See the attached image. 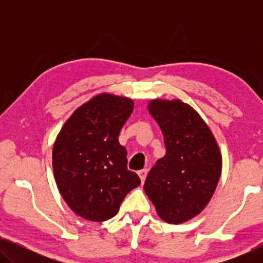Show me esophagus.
Returning <instances> with one entry per match:
<instances>
[{"label":"esophagus","instance_id":"obj_1","mask_svg":"<svg viewBox=\"0 0 263 263\" xmlns=\"http://www.w3.org/2000/svg\"><path fill=\"white\" fill-rule=\"evenodd\" d=\"M138 175H139L140 179H141V183H143V182H145L146 177H147V170H146V168H142V170H140L138 172Z\"/></svg>","mask_w":263,"mask_h":263}]
</instances>
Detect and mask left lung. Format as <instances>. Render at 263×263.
I'll use <instances>...</instances> for the list:
<instances>
[{"label": "left lung", "mask_w": 263, "mask_h": 263, "mask_svg": "<svg viewBox=\"0 0 263 263\" xmlns=\"http://www.w3.org/2000/svg\"><path fill=\"white\" fill-rule=\"evenodd\" d=\"M148 111L163 132L166 154L147 176L146 195L168 224L188 221L207 206L221 175V153L199 114L179 99H153Z\"/></svg>", "instance_id": "left-lung-1"}]
</instances>
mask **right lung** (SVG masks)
I'll list each match as a JSON object with an SVG mask.
<instances>
[{
    "instance_id": "add662e5",
    "label": "right lung",
    "mask_w": 263,
    "mask_h": 263,
    "mask_svg": "<svg viewBox=\"0 0 263 263\" xmlns=\"http://www.w3.org/2000/svg\"><path fill=\"white\" fill-rule=\"evenodd\" d=\"M133 109L130 98L100 93L71 114L53 143L57 188L86 220L115 217L125 195L140 184L139 176L127 168V149L118 142Z\"/></svg>"
}]
</instances>
